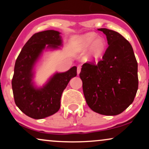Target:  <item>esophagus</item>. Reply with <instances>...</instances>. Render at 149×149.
I'll use <instances>...</instances> for the list:
<instances>
[{
    "mask_svg": "<svg viewBox=\"0 0 149 149\" xmlns=\"http://www.w3.org/2000/svg\"><path fill=\"white\" fill-rule=\"evenodd\" d=\"M80 71H81V66H78V67H77V74L79 75V73H80Z\"/></svg>",
    "mask_w": 149,
    "mask_h": 149,
    "instance_id": "esophagus-1",
    "label": "esophagus"
}]
</instances>
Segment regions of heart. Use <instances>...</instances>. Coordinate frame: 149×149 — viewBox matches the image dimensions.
Wrapping results in <instances>:
<instances>
[{"instance_id":"heart-1","label":"heart","mask_w":149,"mask_h":149,"mask_svg":"<svg viewBox=\"0 0 149 149\" xmlns=\"http://www.w3.org/2000/svg\"><path fill=\"white\" fill-rule=\"evenodd\" d=\"M71 45L78 52H84L88 49L86 59L88 61H95L102 57L107 49V42L103 38H97L96 33L90 32L73 37Z\"/></svg>"}]
</instances>
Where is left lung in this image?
I'll list each match as a JSON object with an SVG mask.
<instances>
[{
    "mask_svg": "<svg viewBox=\"0 0 149 149\" xmlns=\"http://www.w3.org/2000/svg\"><path fill=\"white\" fill-rule=\"evenodd\" d=\"M107 36L109 47L102 60L82 66L83 94L93 111L116 116L132 103L138 90V64L132 47L118 32L99 29Z\"/></svg>",
    "mask_w": 149,
    "mask_h": 149,
    "instance_id": "1",
    "label": "left lung"
}]
</instances>
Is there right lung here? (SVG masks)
Listing matches in <instances>:
<instances>
[{
    "label": "right lung",
    "mask_w": 149,
    "mask_h": 149,
    "mask_svg": "<svg viewBox=\"0 0 149 149\" xmlns=\"http://www.w3.org/2000/svg\"><path fill=\"white\" fill-rule=\"evenodd\" d=\"M60 32L47 30L35 33L26 42L15 65L12 80L16 105L24 113L34 119H42L57 113L61 97L70 80L77 75L76 66L66 72L55 73L42 87L33 81L34 67L43 50L59 49L62 45Z\"/></svg>",
    "instance_id": "add662e5"
}]
</instances>
